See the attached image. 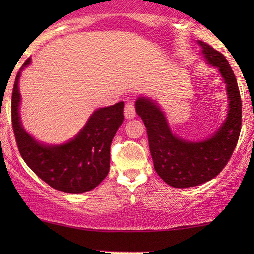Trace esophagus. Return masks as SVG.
<instances>
[{
	"label": "esophagus",
	"instance_id": "34e87169",
	"mask_svg": "<svg viewBox=\"0 0 254 254\" xmlns=\"http://www.w3.org/2000/svg\"><path fill=\"white\" fill-rule=\"evenodd\" d=\"M124 114L126 119H134L135 116H136V112H135V106L133 102H128L126 105H125L124 109Z\"/></svg>",
	"mask_w": 254,
	"mask_h": 254
}]
</instances>
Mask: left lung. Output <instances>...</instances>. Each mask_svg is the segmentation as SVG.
Returning <instances> with one entry per match:
<instances>
[{"instance_id": "left-lung-1", "label": "left lung", "mask_w": 254, "mask_h": 254, "mask_svg": "<svg viewBox=\"0 0 254 254\" xmlns=\"http://www.w3.org/2000/svg\"><path fill=\"white\" fill-rule=\"evenodd\" d=\"M211 65L218 68L227 83L229 114L214 136L202 142H187L170 130L164 114L150 99L136 100V113L147 128L149 148L158 176L172 187L185 189L209 182L228 164L242 129V98L237 79L221 52L199 41Z\"/></svg>"}]
</instances>
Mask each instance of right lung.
<instances>
[{"mask_svg":"<svg viewBox=\"0 0 254 254\" xmlns=\"http://www.w3.org/2000/svg\"><path fill=\"white\" fill-rule=\"evenodd\" d=\"M29 58L23 64H30ZM17 72L11 97V121L16 143L29 168L53 189L79 194L98 186L110 170V147L124 121V102L97 110L77 136L68 143L47 147L23 129L18 106L20 95Z\"/></svg>","mask_w":254,"mask_h":254,"instance_id":"right-lung-1","label":"right lung"}]
</instances>
